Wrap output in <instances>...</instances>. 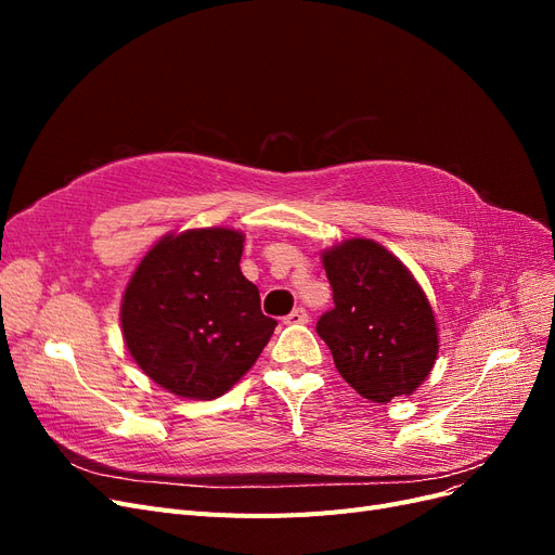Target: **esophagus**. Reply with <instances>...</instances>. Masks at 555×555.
<instances>
[{
  "instance_id": "obj_1",
  "label": "esophagus",
  "mask_w": 555,
  "mask_h": 555,
  "mask_svg": "<svg viewBox=\"0 0 555 555\" xmlns=\"http://www.w3.org/2000/svg\"><path fill=\"white\" fill-rule=\"evenodd\" d=\"M308 310L306 308H294L287 317H284V324H308Z\"/></svg>"
}]
</instances>
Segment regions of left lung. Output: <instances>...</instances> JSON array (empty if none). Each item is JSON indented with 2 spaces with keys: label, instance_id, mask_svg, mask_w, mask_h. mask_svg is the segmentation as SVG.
I'll list each match as a JSON object with an SVG mask.
<instances>
[{
  "label": "left lung",
  "instance_id": "8db88e82",
  "mask_svg": "<svg viewBox=\"0 0 555 555\" xmlns=\"http://www.w3.org/2000/svg\"><path fill=\"white\" fill-rule=\"evenodd\" d=\"M333 308L322 338L345 382L373 402L410 396L438 359V326L412 273L382 245L351 238L324 251Z\"/></svg>",
  "mask_w": 555,
  "mask_h": 555
}]
</instances>
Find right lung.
Instances as JSON below:
<instances>
[{
	"instance_id": "right-lung-1",
	"label": "right lung",
	"mask_w": 555,
	"mask_h": 555,
	"mask_svg": "<svg viewBox=\"0 0 555 555\" xmlns=\"http://www.w3.org/2000/svg\"><path fill=\"white\" fill-rule=\"evenodd\" d=\"M243 233L192 229L147 251L122 298L133 361L166 391L192 400L227 393L278 326L241 273Z\"/></svg>"
}]
</instances>
